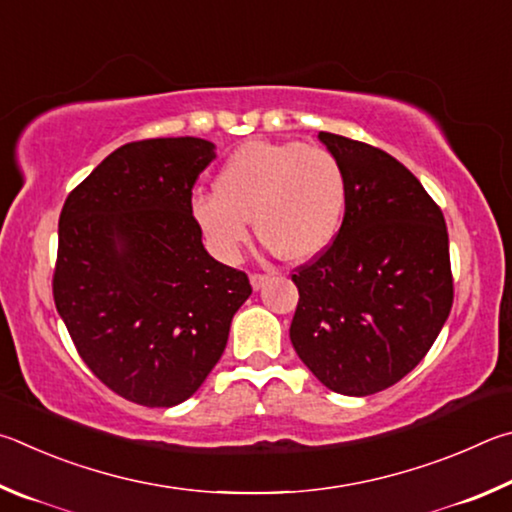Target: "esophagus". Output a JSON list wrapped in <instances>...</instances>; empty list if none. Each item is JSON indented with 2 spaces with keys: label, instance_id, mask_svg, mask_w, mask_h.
<instances>
[{
  "label": "esophagus",
  "instance_id": "esophagus-1",
  "mask_svg": "<svg viewBox=\"0 0 512 512\" xmlns=\"http://www.w3.org/2000/svg\"><path fill=\"white\" fill-rule=\"evenodd\" d=\"M267 279H270V274H251V276H249L251 288H254V290H261L263 285L267 283Z\"/></svg>",
  "mask_w": 512,
  "mask_h": 512
}]
</instances>
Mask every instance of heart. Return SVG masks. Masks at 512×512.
<instances>
[{"label":"heart","mask_w":512,"mask_h":512,"mask_svg":"<svg viewBox=\"0 0 512 512\" xmlns=\"http://www.w3.org/2000/svg\"><path fill=\"white\" fill-rule=\"evenodd\" d=\"M346 204V170L333 152L301 141H249L224 161L213 193L193 197L191 213L222 261L240 256L254 218L267 249L303 263L333 245Z\"/></svg>","instance_id":"b5f03b06"}]
</instances>
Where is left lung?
I'll return each mask as SVG.
<instances>
[{"label": "left lung", "mask_w": 512, "mask_h": 512, "mask_svg": "<svg viewBox=\"0 0 512 512\" xmlns=\"http://www.w3.org/2000/svg\"><path fill=\"white\" fill-rule=\"evenodd\" d=\"M342 161L348 204L324 254L292 274L290 339L330 391L371 396L416 369L450 317V240L443 211L396 157L319 132Z\"/></svg>", "instance_id": "left-lung-1"}]
</instances>
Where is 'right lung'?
Returning a JSON list of instances; mask_svg holds the SVG:
<instances>
[{
    "mask_svg": "<svg viewBox=\"0 0 512 512\" xmlns=\"http://www.w3.org/2000/svg\"><path fill=\"white\" fill-rule=\"evenodd\" d=\"M215 159L197 137L116 148L67 195L53 301L105 387L175 407L202 387L249 299L245 272L209 256L191 191Z\"/></svg>",
    "mask_w": 512,
    "mask_h": 512,
    "instance_id": "add662e5",
    "label": "right lung"
}]
</instances>
